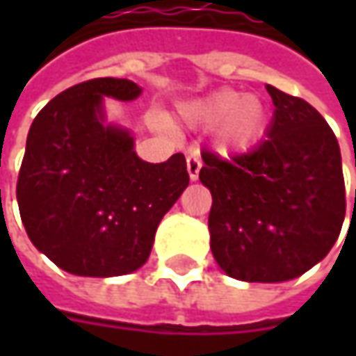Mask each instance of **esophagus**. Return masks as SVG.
<instances>
[{"mask_svg": "<svg viewBox=\"0 0 356 356\" xmlns=\"http://www.w3.org/2000/svg\"><path fill=\"white\" fill-rule=\"evenodd\" d=\"M186 166H188L190 180H198L200 168H202V158H200V152H190L188 158H186Z\"/></svg>", "mask_w": 356, "mask_h": 356, "instance_id": "1", "label": "esophagus"}]
</instances>
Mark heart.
I'll list each match as a JSON object with an SVG mask.
<instances>
[{"label": "heart", "instance_id": "heart-1", "mask_svg": "<svg viewBox=\"0 0 356 356\" xmlns=\"http://www.w3.org/2000/svg\"><path fill=\"white\" fill-rule=\"evenodd\" d=\"M188 117L198 122H222L220 144L232 150L252 146L266 129V106L257 97H243L236 90H218L190 106Z\"/></svg>", "mask_w": 356, "mask_h": 356}]
</instances>
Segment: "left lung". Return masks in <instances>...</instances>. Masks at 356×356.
Returning a JSON list of instances; mask_svg holds the SVG:
<instances>
[{
    "label": "left lung",
    "instance_id": "8db88e82",
    "mask_svg": "<svg viewBox=\"0 0 356 356\" xmlns=\"http://www.w3.org/2000/svg\"><path fill=\"white\" fill-rule=\"evenodd\" d=\"M266 140L222 158L204 150L212 192L210 248L229 277L277 283L319 264L341 234L347 200L335 132L303 99L267 85Z\"/></svg>",
    "mask_w": 356,
    "mask_h": 356
}]
</instances>
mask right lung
Masks as SVG:
<instances>
[{
    "label": "right lung",
    "mask_w": 356,
    "mask_h": 356,
    "mask_svg": "<svg viewBox=\"0 0 356 356\" xmlns=\"http://www.w3.org/2000/svg\"><path fill=\"white\" fill-rule=\"evenodd\" d=\"M129 79H90L35 117L17 178L33 245L73 275L115 277L146 264L164 213L190 182L184 154L150 164L132 136L103 124V97L132 101Z\"/></svg>",
    "instance_id": "1"
}]
</instances>
